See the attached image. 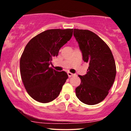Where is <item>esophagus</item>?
<instances>
[{"mask_svg": "<svg viewBox=\"0 0 131 131\" xmlns=\"http://www.w3.org/2000/svg\"><path fill=\"white\" fill-rule=\"evenodd\" d=\"M68 75L69 77H71V76H74V74H73V73H70V72H68Z\"/></svg>", "mask_w": 131, "mask_h": 131, "instance_id": "obj_1", "label": "esophagus"}]
</instances>
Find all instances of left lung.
Instances as JSON below:
<instances>
[{
	"label": "left lung",
	"instance_id": "8db88e82",
	"mask_svg": "<svg viewBox=\"0 0 131 131\" xmlns=\"http://www.w3.org/2000/svg\"><path fill=\"white\" fill-rule=\"evenodd\" d=\"M73 35L82 59L89 64L87 74L79 75L81 82L76 89V95L85 104H97L107 96L115 81L116 69L113 55L107 44L94 32L74 29Z\"/></svg>",
	"mask_w": 131,
	"mask_h": 131
}]
</instances>
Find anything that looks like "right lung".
<instances>
[{"label":"right lung","instance_id":"1","mask_svg":"<svg viewBox=\"0 0 131 131\" xmlns=\"http://www.w3.org/2000/svg\"><path fill=\"white\" fill-rule=\"evenodd\" d=\"M73 29H49L29 40L20 58V73L24 86L33 99L49 103L59 95L68 78L65 71L51 67L52 59L73 36Z\"/></svg>","mask_w":131,"mask_h":131}]
</instances>
